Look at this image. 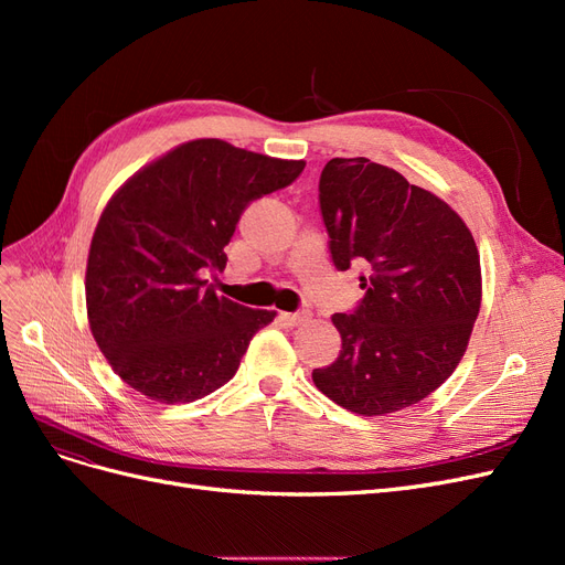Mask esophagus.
I'll return each instance as SVG.
<instances>
[{
	"mask_svg": "<svg viewBox=\"0 0 565 565\" xmlns=\"http://www.w3.org/2000/svg\"><path fill=\"white\" fill-rule=\"evenodd\" d=\"M282 320L287 324H303L311 320V311H295V313H282Z\"/></svg>",
	"mask_w": 565,
	"mask_h": 565,
	"instance_id": "1",
	"label": "esophagus"
}]
</instances>
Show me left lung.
Returning a JSON list of instances; mask_svg holds the SVG:
<instances>
[{
	"instance_id": "1",
	"label": "left lung",
	"mask_w": 565,
	"mask_h": 565,
	"mask_svg": "<svg viewBox=\"0 0 565 565\" xmlns=\"http://www.w3.org/2000/svg\"><path fill=\"white\" fill-rule=\"evenodd\" d=\"M318 202L337 270L361 266L363 299L334 313L341 351L313 370L337 405L396 413L446 382L481 309V264L469 228L446 202L367 158L324 164Z\"/></svg>"
}]
</instances>
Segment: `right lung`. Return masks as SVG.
I'll list each match as a JSON object with an SVG mask.
<instances>
[{"label": "right lung", "instance_id": "add662e5", "mask_svg": "<svg viewBox=\"0 0 565 565\" xmlns=\"http://www.w3.org/2000/svg\"><path fill=\"white\" fill-rule=\"evenodd\" d=\"M303 167L200 139L119 188L92 241L87 313L122 382L174 405L233 377L276 311L218 297L207 276L226 268L224 247L249 204L297 181Z\"/></svg>", "mask_w": 565, "mask_h": 565}]
</instances>
